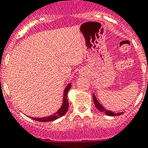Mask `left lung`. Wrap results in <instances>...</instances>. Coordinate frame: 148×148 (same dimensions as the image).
Wrapping results in <instances>:
<instances>
[{"mask_svg": "<svg viewBox=\"0 0 148 148\" xmlns=\"http://www.w3.org/2000/svg\"><path fill=\"white\" fill-rule=\"evenodd\" d=\"M93 101H94L95 106L96 108H97L99 111H101V112H104V113H105L106 115H108V116H118V115L122 114V113H114V112H111V111L106 110L105 108H104L101 105V104L99 103V102L97 101V99H96L95 95H93Z\"/></svg>", "mask_w": 148, "mask_h": 148, "instance_id": "8db88e82", "label": "left lung"}]
</instances>
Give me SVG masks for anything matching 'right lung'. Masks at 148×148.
<instances>
[{"instance_id": "1", "label": "right lung", "mask_w": 148, "mask_h": 148, "mask_svg": "<svg viewBox=\"0 0 148 148\" xmlns=\"http://www.w3.org/2000/svg\"><path fill=\"white\" fill-rule=\"evenodd\" d=\"M71 87V84H68V86H67V87L65 88L64 92V100H63V104H62L61 108L55 114L51 115L50 116H47V117H43V118H32L33 120H36V121L39 122H49V121H53V120H55L56 119L59 118L61 116H64V115L66 114V112H67V109H68V101H67V95L68 93L69 89Z\"/></svg>"}]
</instances>
